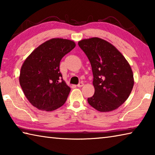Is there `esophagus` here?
<instances>
[{
	"instance_id": "1",
	"label": "esophagus",
	"mask_w": 155,
	"mask_h": 155,
	"mask_svg": "<svg viewBox=\"0 0 155 155\" xmlns=\"http://www.w3.org/2000/svg\"><path fill=\"white\" fill-rule=\"evenodd\" d=\"M83 85H84V83L81 82V83H80L79 84H78V85H77V87H82Z\"/></svg>"
}]
</instances>
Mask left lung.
<instances>
[{"mask_svg":"<svg viewBox=\"0 0 155 155\" xmlns=\"http://www.w3.org/2000/svg\"><path fill=\"white\" fill-rule=\"evenodd\" d=\"M78 44L88 58L94 75L95 93L87 102L102 112L116 110L127 100L134 85L129 62L113 45L102 38H85Z\"/></svg>","mask_w":155,"mask_h":155,"instance_id":"left-lung-1","label":"left lung"}]
</instances>
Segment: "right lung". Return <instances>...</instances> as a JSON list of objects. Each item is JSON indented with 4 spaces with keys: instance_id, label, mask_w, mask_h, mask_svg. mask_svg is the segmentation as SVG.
<instances>
[{
    "instance_id": "right-lung-1",
    "label": "right lung",
    "mask_w": 155,
    "mask_h": 155,
    "mask_svg": "<svg viewBox=\"0 0 155 155\" xmlns=\"http://www.w3.org/2000/svg\"><path fill=\"white\" fill-rule=\"evenodd\" d=\"M76 46L73 41L51 38L40 45L24 61L19 81L25 96L41 110L53 111L63 106L70 91L60 72L64 55Z\"/></svg>"
}]
</instances>
